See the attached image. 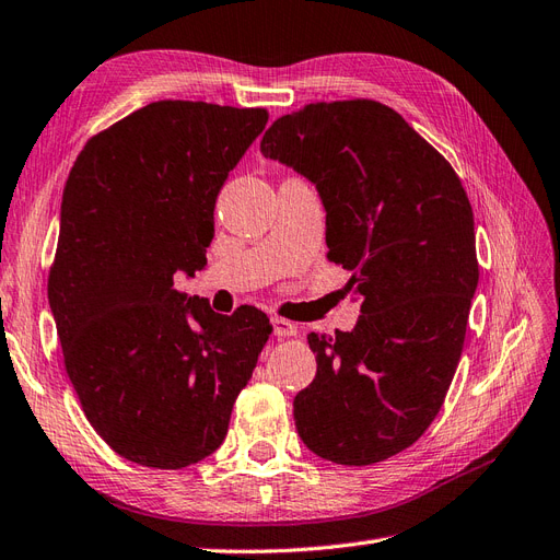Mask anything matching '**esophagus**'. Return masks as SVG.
I'll return each mask as SVG.
<instances>
[{"instance_id":"obj_1","label":"esophagus","mask_w":560,"mask_h":560,"mask_svg":"<svg viewBox=\"0 0 560 560\" xmlns=\"http://www.w3.org/2000/svg\"><path fill=\"white\" fill-rule=\"evenodd\" d=\"M270 325H273V334L276 336H296L299 334V327L294 325V322L290 319H282V317H273L270 319Z\"/></svg>"}]
</instances>
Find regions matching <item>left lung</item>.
<instances>
[{"label": "left lung", "mask_w": 560, "mask_h": 560, "mask_svg": "<svg viewBox=\"0 0 560 560\" xmlns=\"http://www.w3.org/2000/svg\"><path fill=\"white\" fill-rule=\"evenodd\" d=\"M261 154L306 177L327 257L360 301L352 331L308 334L317 374L294 397L299 436L336 465H374L430 428L460 362L479 264L448 161L374 100L317 103L270 126Z\"/></svg>", "instance_id": "8db88e82"}]
</instances>
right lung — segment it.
<instances>
[{"mask_svg": "<svg viewBox=\"0 0 560 560\" xmlns=\"http://www.w3.org/2000/svg\"><path fill=\"white\" fill-rule=\"evenodd\" d=\"M266 109L159 100L86 142L60 206L48 303L95 432L126 460L182 469L222 446L270 322L175 290L208 266L214 202Z\"/></svg>", "mask_w": 560, "mask_h": 560, "instance_id": "right-lung-1", "label": "right lung"}]
</instances>
